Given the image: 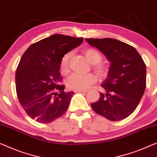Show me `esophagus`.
Segmentation results:
<instances>
[{
  "instance_id": "34e87169",
  "label": "esophagus",
  "mask_w": 157,
  "mask_h": 157,
  "mask_svg": "<svg viewBox=\"0 0 157 157\" xmlns=\"http://www.w3.org/2000/svg\"><path fill=\"white\" fill-rule=\"evenodd\" d=\"M74 92H75V93H78V92L86 93V92H87V90H75Z\"/></svg>"
}]
</instances>
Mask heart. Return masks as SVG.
<instances>
[{
	"instance_id": "b5f03b06",
	"label": "heart",
	"mask_w": 157,
	"mask_h": 157,
	"mask_svg": "<svg viewBox=\"0 0 157 157\" xmlns=\"http://www.w3.org/2000/svg\"><path fill=\"white\" fill-rule=\"evenodd\" d=\"M83 54L88 62L92 64V69L101 78L105 77L110 71V67L108 63L101 62L103 56L99 51L94 48H87L83 50ZM71 53L68 52L63 55L60 61V70L63 74L69 71V59ZM95 76L94 74H72L67 79V86L71 90H86L90 85L94 83Z\"/></svg>"
}]
</instances>
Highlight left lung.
Listing matches in <instances>:
<instances>
[{
    "mask_svg": "<svg viewBox=\"0 0 157 157\" xmlns=\"http://www.w3.org/2000/svg\"><path fill=\"white\" fill-rule=\"evenodd\" d=\"M86 41L105 54L111 62L108 76L101 86L98 101L91 108L111 121L130 115L139 105L146 88V65L137 51L126 43L112 38Z\"/></svg>",
    "mask_w": 157,
    "mask_h": 157,
    "instance_id": "8db88e82",
    "label": "left lung"
}]
</instances>
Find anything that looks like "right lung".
I'll return each mask as SVG.
<instances>
[{"label":"right lung","instance_id":"add662e5","mask_svg":"<svg viewBox=\"0 0 157 157\" xmlns=\"http://www.w3.org/2000/svg\"><path fill=\"white\" fill-rule=\"evenodd\" d=\"M83 40L56 34L34 43L22 54L15 73L16 92L20 105L32 119L49 123L67 112L74 93H66L64 85H59L62 78L60 61Z\"/></svg>","mask_w":157,"mask_h":157}]
</instances>
